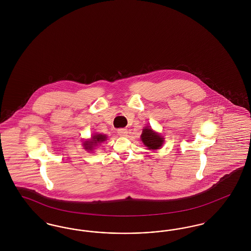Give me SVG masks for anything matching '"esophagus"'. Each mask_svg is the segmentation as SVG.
<instances>
[{"instance_id": "obj_1", "label": "esophagus", "mask_w": 251, "mask_h": 251, "mask_svg": "<svg viewBox=\"0 0 251 251\" xmlns=\"http://www.w3.org/2000/svg\"><path fill=\"white\" fill-rule=\"evenodd\" d=\"M118 133H119V135H120V136H126L127 133H128V131L125 128H121V129L118 130Z\"/></svg>"}]
</instances>
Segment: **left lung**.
<instances>
[{
  "instance_id": "obj_1",
  "label": "left lung",
  "mask_w": 251,
  "mask_h": 251,
  "mask_svg": "<svg viewBox=\"0 0 251 251\" xmlns=\"http://www.w3.org/2000/svg\"><path fill=\"white\" fill-rule=\"evenodd\" d=\"M165 138L158 132H155L151 128L146 127L141 134V140L149 150H158L165 142Z\"/></svg>"
}]
</instances>
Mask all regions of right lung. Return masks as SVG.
<instances>
[{"label": "right lung", "mask_w": 251, "mask_h": 251, "mask_svg": "<svg viewBox=\"0 0 251 251\" xmlns=\"http://www.w3.org/2000/svg\"><path fill=\"white\" fill-rule=\"evenodd\" d=\"M107 138V136L105 134H100V133H95L94 135H92L91 139L90 140H86L84 141V150H87L88 151H92L94 149V147H97L98 144H100L103 141H105Z\"/></svg>", "instance_id": "obj_1"}]
</instances>
